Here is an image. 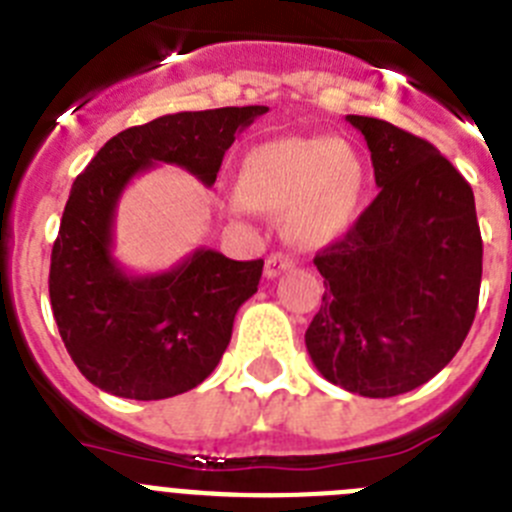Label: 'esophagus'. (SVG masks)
I'll use <instances>...</instances> for the list:
<instances>
[{
  "label": "esophagus",
  "mask_w": 512,
  "mask_h": 512,
  "mask_svg": "<svg viewBox=\"0 0 512 512\" xmlns=\"http://www.w3.org/2000/svg\"><path fill=\"white\" fill-rule=\"evenodd\" d=\"M292 269V259H289L287 253H271L269 259H266V266H264V277L266 279H274L279 277L282 271Z\"/></svg>",
  "instance_id": "esophagus-1"
}]
</instances>
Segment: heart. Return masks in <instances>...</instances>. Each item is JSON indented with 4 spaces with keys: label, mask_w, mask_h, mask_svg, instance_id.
<instances>
[{
    "label": "heart",
    "mask_w": 512,
    "mask_h": 512,
    "mask_svg": "<svg viewBox=\"0 0 512 512\" xmlns=\"http://www.w3.org/2000/svg\"><path fill=\"white\" fill-rule=\"evenodd\" d=\"M361 189L354 153L330 138H277L251 148L228 197L233 215L284 210V235L302 248L333 241L348 225Z\"/></svg>",
    "instance_id": "1"
}]
</instances>
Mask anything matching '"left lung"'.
Wrapping results in <instances>:
<instances>
[{
    "instance_id": "1",
    "label": "left lung",
    "mask_w": 512,
    "mask_h": 512,
    "mask_svg": "<svg viewBox=\"0 0 512 512\" xmlns=\"http://www.w3.org/2000/svg\"><path fill=\"white\" fill-rule=\"evenodd\" d=\"M346 120L372 151L379 194L315 256L325 292L305 343L328 382L395 397L436 377L467 338L482 235L472 187L436 146L377 117Z\"/></svg>"
}]
</instances>
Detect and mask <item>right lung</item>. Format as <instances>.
<instances>
[{
    "mask_svg": "<svg viewBox=\"0 0 512 512\" xmlns=\"http://www.w3.org/2000/svg\"><path fill=\"white\" fill-rule=\"evenodd\" d=\"M264 104L176 112L122 130L76 176L51 253L53 318L79 372L128 400H166L205 382L223 359L235 312L259 289L264 261L197 248L161 274L135 277L112 256L122 189L156 164L212 187L235 133Z\"/></svg>",
    "mask_w": 512,
    "mask_h": 512,
    "instance_id": "right-lung-1",
    "label": "right lung"
}]
</instances>
